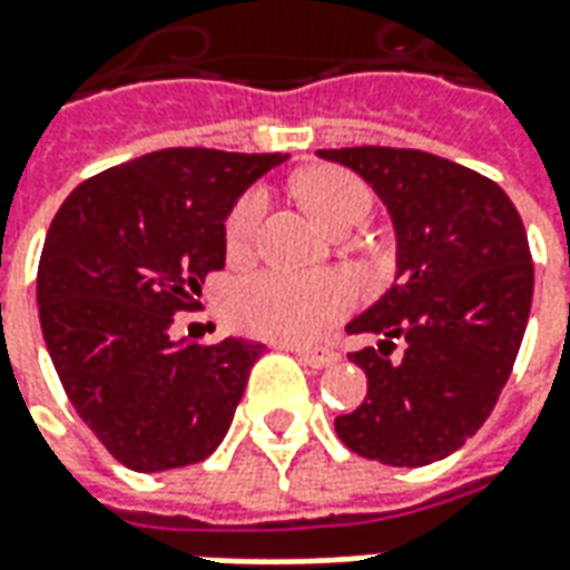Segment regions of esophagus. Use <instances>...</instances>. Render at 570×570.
I'll list each match as a JSON object with an SVG mask.
<instances>
[{
  "label": "esophagus",
  "instance_id": "34e87169",
  "mask_svg": "<svg viewBox=\"0 0 570 570\" xmlns=\"http://www.w3.org/2000/svg\"><path fill=\"white\" fill-rule=\"evenodd\" d=\"M286 351H293L305 366L311 370H326V366H333L338 354H335L333 347H308V345H284Z\"/></svg>",
  "mask_w": 570,
  "mask_h": 570
}]
</instances>
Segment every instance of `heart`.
I'll use <instances>...</instances> for the list:
<instances>
[{
    "label": "heart",
    "instance_id": "heart-1",
    "mask_svg": "<svg viewBox=\"0 0 570 570\" xmlns=\"http://www.w3.org/2000/svg\"><path fill=\"white\" fill-rule=\"evenodd\" d=\"M298 195L333 232L357 225L372 210V188L345 167H311L296 179ZM268 213V188L249 186L225 213L223 240L228 259H247ZM357 293L342 274H289L277 268L253 272L228 286L225 311L240 333L311 345L354 308Z\"/></svg>",
    "mask_w": 570,
    "mask_h": 570
}]
</instances>
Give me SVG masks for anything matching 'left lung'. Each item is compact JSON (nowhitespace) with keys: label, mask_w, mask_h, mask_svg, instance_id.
<instances>
[{"label":"left lung","mask_w":570,"mask_h":570,"mask_svg":"<svg viewBox=\"0 0 570 570\" xmlns=\"http://www.w3.org/2000/svg\"><path fill=\"white\" fill-rule=\"evenodd\" d=\"M357 170L396 228V284L347 333L382 335L351 351L370 394L335 419L351 452L424 466L476 433L513 372L534 265L525 225L494 179L440 155L396 146L321 149ZM400 361H391L395 342Z\"/></svg>","instance_id":"obj_1"}]
</instances>
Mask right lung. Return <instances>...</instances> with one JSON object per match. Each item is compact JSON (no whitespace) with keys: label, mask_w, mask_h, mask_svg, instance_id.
Returning <instances> with one entry per match:
<instances>
[{"label":"right lung","mask_w":570,"mask_h":570,"mask_svg":"<svg viewBox=\"0 0 570 570\" xmlns=\"http://www.w3.org/2000/svg\"><path fill=\"white\" fill-rule=\"evenodd\" d=\"M281 151L174 146L72 188L45 237L39 321L79 419L118 464L158 473L223 442L259 342L170 338L225 268V213Z\"/></svg>","instance_id":"obj_1"}]
</instances>
